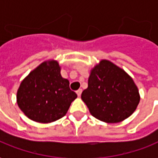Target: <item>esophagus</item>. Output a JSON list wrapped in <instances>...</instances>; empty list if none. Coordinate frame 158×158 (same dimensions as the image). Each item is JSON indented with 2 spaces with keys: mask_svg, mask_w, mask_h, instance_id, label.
I'll return each mask as SVG.
<instances>
[{
  "mask_svg": "<svg viewBox=\"0 0 158 158\" xmlns=\"http://www.w3.org/2000/svg\"><path fill=\"white\" fill-rule=\"evenodd\" d=\"M76 93H77V95H78V97H80V96H81V93H82V90H81V89H79V90H78L77 91H76Z\"/></svg>",
  "mask_w": 158,
  "mask_h": 158,
  "instance_id": "esophagus-1",
  "label": "esophagus"
}]
</instances>
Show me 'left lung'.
Segmentation results:
<instances>
[{
	"label": "left lung",
	"mask_w": 158,
	"mask_h": 158,
	"mask_svg": "<svg viewBox=\"0 0 158 158\" xmlns=\"http://www.w3.org/2000/svg\"><path fill=\"white\" fill-rule=\"evenodd\" d=\"M81 98L92 116L106 123H118L133 114L140 95L124 69L103 59L90 69L88 87Z\"/></svg>",
	"instance_id": "1"
}]
</instances>
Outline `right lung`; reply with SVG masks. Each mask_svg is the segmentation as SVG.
Here are the masks:
<instances>
[{
  "label": "right lung",
  "mask_w": 158,
  "mask_h": 158,
  "mask_svg": "<svg viewBox=\"0 0 158 158\" xmlns=\"http://www.w3.org/2000/svg\"><path fill=\"white\" fill-rule=\"evenodd\" d=\"M58 60H45L23 79L17 90L19 108L26 117L38 123H51L62 118L77 98L68 79L60 74Z\"/></svg>",
  "instance_id": "add662e5"
}]
</instances>
